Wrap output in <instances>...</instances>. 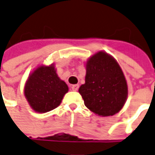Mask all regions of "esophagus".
Segmentation results:
<instances>
[{
	"label": "esophagus",
	"mask_w": 155,
	"mask_h": 155,
	"mask_svg": "<svg viewBox=\"0 0 155 155\" xmlns=\"http://www.w3.org/2000/svg\"><path fill=\"white\" fill-rule=\"evenodd\" d=\"M71 88H72V90H73V91H77L78 90V88H79V85H78V84L73 85V86H72V87H71Z\"/></svg>",
	"instance_id": "esophagus-1"
}]
</instances>
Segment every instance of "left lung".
Here are the masks:
<instances>
[{"label":"left lung","mask_w":155,"mask_h":155,"mask_svg":"<svg viewBox=\"0 0 155 155\" xmlns=\"http://www.w3.org/2000/svg\"><path fill=\"white\" fill-rule=\"evenodd\" d=\"M86 69L85 83L78 91L87 109L102 117L119 112L126 103L128 88L116 60L99 51L88 59Z\"/></svg>","instance_id":"obj_1"}]
</instances>
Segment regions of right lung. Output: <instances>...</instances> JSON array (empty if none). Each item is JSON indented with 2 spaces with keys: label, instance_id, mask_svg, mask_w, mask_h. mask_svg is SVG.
<instances>
[{
  "label": "right lung",
  "instance_id": "right-lung-1",
  "mask_svg": "<svg viewBox=\"0 0 155 155\" xmlns=\"http://www.w3.org/2000/svg\"><path fill=\"white\" fill-rule=\"evenodd\" d=\"M68 91V85L58 77L54 64L41 65L27 80L24 95L35 112L46 113L59 106Z\"/></svg>",
  "mask_w": 155,
  "mask_h": 155
}]
</instances>
